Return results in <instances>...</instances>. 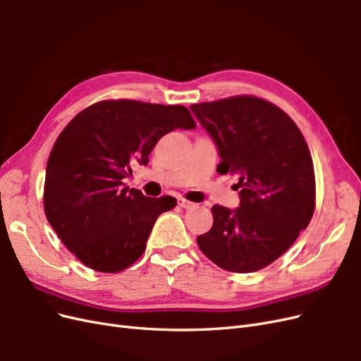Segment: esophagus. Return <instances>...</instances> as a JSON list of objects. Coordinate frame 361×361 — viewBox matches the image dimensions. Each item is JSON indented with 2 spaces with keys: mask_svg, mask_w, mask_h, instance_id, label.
Returning <instances> with one entry per match:
<instances>
[{
  "mask_svg": "<svg viewBox=\"0 0 361 361\" xmlns=\"http://www.w3.org/2000/svg\"><path fill=\"white\" fill-rule=\"evenodd\" d=\"M179 206L183 207V209H194V207H197V203L190 202V200H185V199H180V200H179Z\"/></svg>",
  "mask_w": 361,
  "mask_h": 361,
  "instance_id": "obj_1",
  "label": "esophagus"
}]
</instances>
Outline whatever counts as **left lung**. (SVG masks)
I'll return each instance as SVG.
<instances>
[{
    "instance_id": "obj_1",
    "label": "left lung",
    "mask_w": 361,
    "mask_h": 361,
    "mask_svg": "<svg viewBox=\"0 0 361 361\" xmlns=\"http://www.w3.org/2000/svg\"><path fill=\"white\" fill-rule=\"evenodd\" d=\"M215 141L216 171L236 174L239 207L215 204L211 231L197 238L203 255L232 272H253L279 259L314 212V170L293 120L256 96L192 104Z\"/></svg>"
}]
</instances>
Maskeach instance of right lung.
I'll list each match as a JSON object with an SVG mask.
<instances>
[{
	"label": "right lung",
	"instance_id": "right-lung-1",
	"mask_svg": "<svg viewBox=\"0 0 361 361\" xmlns=\"http://www.w3.org/2000/svg\"><path fill=\"white\" fill-rule=\"evenodd\" d=\"M194 129L182 105L102 101L61 130L47 166L43 206L49 224L85 267L118 272L145 253L157 218L176 203L125 187L134 164L174 129Z\"/></svg>",
	"mask_w": 361,
	"mask_h": 361
}]
</instances>
